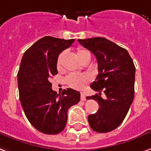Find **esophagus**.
I'll list each match as a JSON object with an SVG mask.
<instances>
[{
	"label": "esophagus",
	"instance_id": "esophagus-1",
	"mask_svg": "<svg viewBox=\"0 0 151 151\" xmlns=\"http://www.w3.org/2000/svg\"><path fill=\"white\" fill-rule=\"evenodd\" d=\"M81 100H82V101H86V95L83 93H81Z\"/></svg>",
	"mask_w": 151,
	"mask_h": 151
}]
</instances>
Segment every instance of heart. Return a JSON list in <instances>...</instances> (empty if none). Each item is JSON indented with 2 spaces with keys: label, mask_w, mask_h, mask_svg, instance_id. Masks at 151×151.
I'll list each match as a JSON object with an SVG mask.
<instances>
[{
  "label": "heart",
  "mask_w": 151,
  "mask_h": 151,
  "mask_svg": "<svg viewBox=\"0 0 151 151\" xmlns=\"http://www.w3.org/2000/svg\"><path fill=\"white\" fill-rule=\"evenodd\" d=\"M64 53H60V55L58 58L57 60V69L60 70L62 68V62H63V58H64ZM77 57L81 61V62L84 60L86 57H90V53L88 50L85 49L79 48L77 50ZM90 81V78L87 74H75L72 73L67 77L66 83L70 87H72L76 90H82L84 89Z\"/></svg>",
  "instance_id": "heart-1"
}]
</instances>
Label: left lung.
<instances>
[{
    "mask_svg": "<svg viewBox=\"0 0 151 151\" xmlns=\"http://www.w3.org/2000/svg\"><path fill=\"white\" fill-rule=\"evenodd\" d=\"M83 47L95 55L98 74L90 87L98 94L87 97L94 99L100 108L88 116L93 130L112 131L126 118L134 96L135 66L127 50L104 37L78 40ZM106 95L101 98V92Z\"/></svg>",
    "mask_w": 151,
    "mask_h": 151,
    "instance_id": "obj_1",
    "label": "left lung"
}]
</instances>
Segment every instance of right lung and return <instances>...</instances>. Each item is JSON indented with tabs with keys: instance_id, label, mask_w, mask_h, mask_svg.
Instances as JSON below:
<instances>
[{
	"instance_id": "obj_1",
	"label": "right lung",
	"mask_w": 151,
	"mask_h": 151,
	"mask_svg": "<svg viewBox=\"0 0 151 151\" xmlns=\"http://www.w3.org/2000/svg\"><path fill=\"white\" fill-rule=\"evenodd\" d=\"M73 42L46 36L29 48L21 61L17 83L22 106L31 125L45 134L61 133L68 110L80 101L78 91L69 88L58 94L50 81L58 73L59 54Z\"/></svg>"
}]
</instances>
